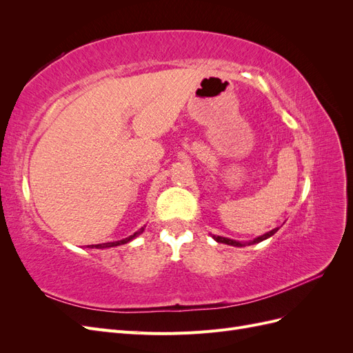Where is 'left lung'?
<instances>
[{
	"label": "left lung",
	"mask_w": 353,
	"mask_h": 353,
	"mask_svg": "<svg viewBox=\"0 0 353 353\" xmlns=\"http://www.w3.org/2000/svg\"><path fill=\"white\" fill-rule=\"evenodd\" d=\"M276 231H279V228H274L270 232H265L263 236H259V237H256V239H253L250 241H245V243H241V241H237V240H231V239H227V237H221V236H212V237H213V240L218 241V243H223V244H228V245H236V248H244V245H252V244L261 243L266 239L272 237Z\"/></svg>",
	"instance_id": "obj_1"
}]
</instances>
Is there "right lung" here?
<instances>
[{
  "label": "right lung",
  "mask_w": 353,
  "mask_h": 353,
  "mask_svg": "<svg viewBox=\"0 0 353 353\" xmlns=\"http://www.w3.org/2000/svg\"><path fill=\"white\" fill-rule=\"evenodd\" d=\"M143 231H144V227H143V228H140V230H138L137 232H134L132 236L126 237V239H123V240L110 241V243H101V244H91V245H88V248H90V249H109V248H116V245H121V244H126V243H130L131 240H134L135 237L140 236V234H143Z\"/></svg>",
  "instance_id": "1"
}]
</instances>
